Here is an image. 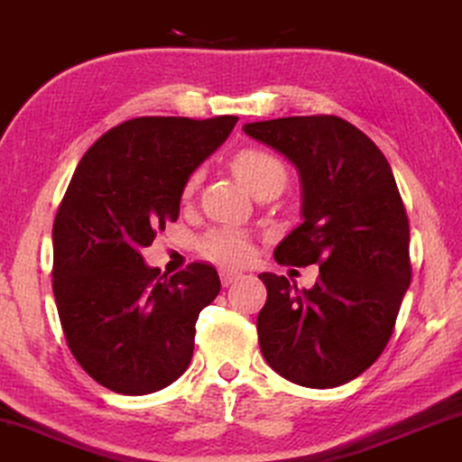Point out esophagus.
<instances>
[{"label":"esophagus","instance_id":"1","mask_svg":"<svg viewBox=\"0 0 462 462\" xmlns=\"http://www.w3.org/2000/svg\"><path fill=\"white\" fill-rule=\"evenodd\" d=\"M240 278V272H233V270H220V282L225 284V287H229Z\"/></svg>","mask_w":462,"mask_h":462}]
</instances>
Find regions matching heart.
Returning a JSON list of instances; mask_svg holds the SVG:
<instances>
[{
	"mask_svg": "<svg viewBox=\"0 0 462 462\" xmlns=\"http://www.w3.org/2000/svg\"><path fill=\"white\" fill-rule=\"evenodd\" d=\"M231 169L236 178L248 188L250 192H257L259 188L267 184H281L284 186L287 181V169L278 161L276 156L267 153L263 150H254V147H246L240 150L231 158ZM199 180L201 175L190 173L181 188V197L190 199L199 188ZM201 253L208 259L218 261L225 265H242L253 257V242L246 233L237 229H214L205 233L201 237Z\"/></svg>",
	"mask_w": 462,
	"mask_h": 462,
	"instance_id": "obj_1",
	"label": "heart"
}]
</instances>
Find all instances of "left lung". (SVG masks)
I'll use <instances>...</instances> for the list:
<instances>
[{"instance_id": "obj_1", "label": "left lung", "mask_w": 462, "mask_h": 462, "mask_svg": "<svg viewBox=\"0 0 462 462\" xmlns=\"http://www.w3.org/2000/svg\"><path fill=\"white\" fill-rule=\"evenodd\" d=\"M244 133L295 164L301 218L274 250L282 265L317 263L312 289L259 274L257 317L265 362L304 388H336L362 374L388 345L411 282L409 220L390 162L336 116L253 122Z\"/></svg>"}]
</instances>
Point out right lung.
Segmentation results:
<instances>
[{
  "mask_svg": "<svg viewBox=\"0 0 462 462\" xmlns=\"http://www.w3.org/2000/svg\"><path fill=\"white\" fill-rule=\"evenodd\" d=\"M237 124L136 117L85 152L53 222V293L72 356L117 394H152L184 374L195 323L220 291L218 272L190 263L171 278L141 248L178 220L188 175Z\"/></svg>",
  "mask_w": 462,
  "mask_h": 462,
  "instance_id": "1",
  "label": "right lung"
}]
</instances>
